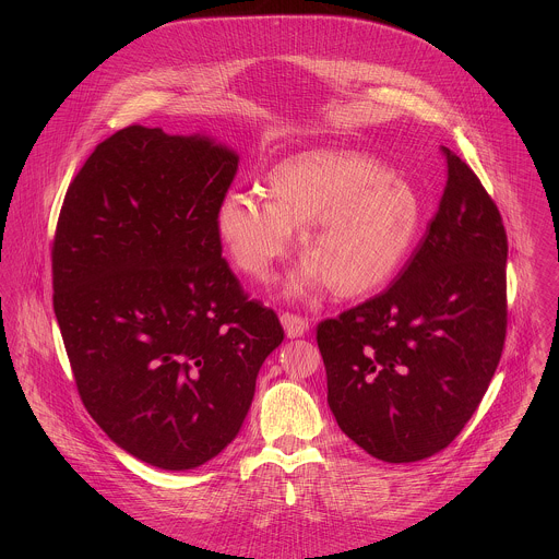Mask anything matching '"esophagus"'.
<instances>
[{
	"label": "esophagus",
	"instance_id": "1",
	"mask_svg": "<svg viewBox=\"0 0 559 559\" xmlns=\"http://www.w3.org/2000/svg\"><path fill=\"white\" fill-rule=\"evenodd\" d=\"M282 324H284V331H286V335L288 337H301V335H306L308 333V329H310V322L308 319H304V317H297V314H290V312H284L282 317Z\"/></svg>",
	"mask_w": 559,
	"mask_h": 559
}]
</instances>
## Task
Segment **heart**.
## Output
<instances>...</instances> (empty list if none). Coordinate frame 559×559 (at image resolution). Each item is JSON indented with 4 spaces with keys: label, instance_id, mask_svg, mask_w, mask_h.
<instances>
[{
    "label": "heart",
    "instance_id": "1",
    "mask_svg": "<svg viewBox=\"0 0 559 559\" xmlns=\"http://www.w3.org/2000/svg\"><path fill=\"white\" fill-rule=\"evenodd\" d=\"M266 201L230 193L215 211V237L247 277L266 284L295 249L306 258L284 286L290 299L333 290L357 299L388 286L413 253L426 204L417 187L368 153L319 148L266 174Z\"/></svg>",
    "mask_w": 559,
    "mask_h": 559
}]
</instances>
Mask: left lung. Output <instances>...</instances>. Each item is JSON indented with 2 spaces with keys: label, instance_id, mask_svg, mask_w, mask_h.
<instances>
[{
  "label": "left lung",
  "instance_id": "1",
  "mask_svg": "<svg viewBox=\"0 0 559 559\" xmlns=\"http://www.w3.org/2000/svg\"><path fill=\"white\" fill-rule=\"evenodd\" d=\"M443 155L439 211L396 282L317 329L337 426L385 463H415L454 441L506 340L501 215L474 169Z\"/></svg>",
  "mask_w": 559,
  "mask_h": 559
}]
</instances>
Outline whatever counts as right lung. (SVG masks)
Returning <instances> with one entry per match:
<instances>
[{"mask_svg":"<svg viewBox=\"0 0 559 559\" xmlns=\"http://www.w3.org/2000/svg\"><path fill=\"white\" fill-rule=\"evenodd\" d=\"M237 167L204 133L133 124L83 163L58 219L53 310L81 400L118 448L167 472L235 441L284 340L215 237Z\"/></svg>","mask_w":559,"mask_h":559,"instance_id":"add662e5","label":"right lung"}]
</instances>
